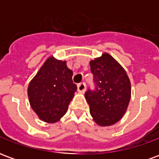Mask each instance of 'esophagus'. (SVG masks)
Returning a JSON list of instances; mask_svg holds the SVG:
<instances>
[{
  "mask_svg": "<svg viewBox=\"0 0 159 159\" xmlns=\"http://www.w3.org/2000/svg\"><path fill=\"white\" fill-rule=\"evenodd\" d=\"M85 89H86V85L84 83H81L77 85V90L79 93H84Z\"/></svg>",
  "mask_w": 159,
  "mask_h": 159,
  "instance_id": "obj_1",
  "label": "esophagus"
}]
</instances>
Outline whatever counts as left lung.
Returning a JSON list of instances; mask_svg holds the SVG:
<instances>
[{
    "label": "left lung",
    "mask_w": 159,
    "mask_h": 159,
    "mask_svg": "<svg viewBox=\"0 0 159 159\" xmlns=\"http://www.w3.org/2000/svg\"><path fill=\"white\" fill-rule=\"evenodd\" d=\"M95 89L85 98L90 114L100 126L113 125L125 114L131 97V84L123 66L107 52L90 61Z\"/></svg>",
    "instance_id": "1"
}]
</instances>
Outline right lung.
<instances>
[{
  "instance_id": "1",
  "label": "right lung",
  "mask_w": 159,
  "mask_h": 159,
  "mask_svg": "<svg viewBox=\"0 0 159 159\" xmlns=\"http://www.w3.org/2000/svg\"><path fill=\"white\" fill-rule=\"evenodd\" d=\"M72 75L66 61L50 56L30 82V107L43 122L56 123L66 113L77 89L72 82Z\"/></svg>"
}]
</instances>
